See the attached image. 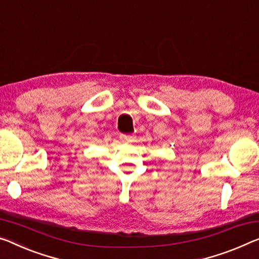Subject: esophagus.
Returning a JSON list of instances; mask_svg holds the SVG:
<instances>
[{
    "mask_svg": "<svg viewBox=\"0 0 259 259\" xmlns=\"http://www.w3.org/2000/svg\"><path fill=\"white\" fill-rule=\"evenodd\" d=\"M120 139H121L122 141H133L134 140V135L120 134Z\"/></svg>",
    "mask_w": 259,
    "mask_h": 259,
    "instance_id": "esophagus-1",
    "label": "esophagus"
}]
</instances>
